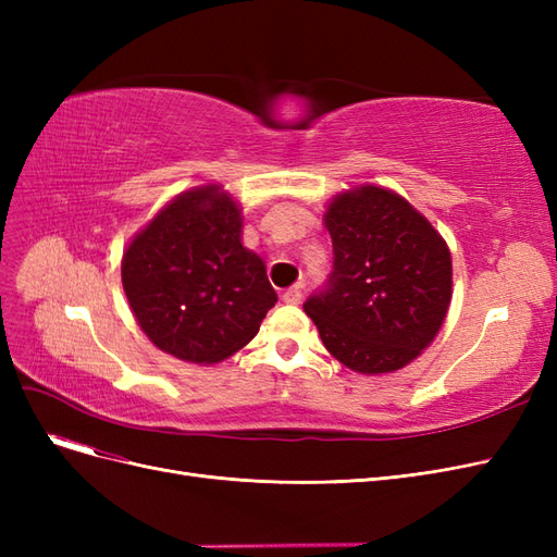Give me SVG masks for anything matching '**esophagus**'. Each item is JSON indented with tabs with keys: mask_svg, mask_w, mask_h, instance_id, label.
Instances as JSON below:
<instances>
[{
	"mask_svg": "<svg viewBox=\"0 0 557 557\" xmlns=\"http://www.w3.org/2000/svg\"><path fill=\"white\" fill-rule=\"evenodd\" d=\"M283 301H285V305H299V301H301V285H293V288L285 290Z\"/></svg>",
	"mask_w": 557,
	"mask_h": 557,
	"instance_id": "obj_1",
	"label": "esophagus"
}]
</instances>
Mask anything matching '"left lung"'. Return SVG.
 <instances>
[{"label": "left lung", "instance_id": "8db88e82", "mask_svg": "<svg viewBox=\"0 0 557 557\" xmlns=\"http://www.w3.org/2000/svg\"><path fill=\"white\" fill-rule=\"evenodd\" d=\"M334 246L325 293L305 301L332 358L358 374H391L440 334L453 297L448 244L407 199L364 183L323 213Z\"/></svg>", "mask_w": 557, "mask_h": 557}]
</instances>
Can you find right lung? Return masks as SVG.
Segmentation results:
<instances>
[{
	"label": "right lung",
	"instance_id": "right-lung-1",
	"mask_svg": "<svg viewBox=\"0 0 557 557\" xmlns=\"http://www.w3.org/2000/svg\"><path fill=\"white\" fill-rule=\"evenodd\" d=\"M242 232V205L209 183L166 201L134 234L121 262L123 290L156 348L215 364L258 334L278 297Z\"/></svg>",
	"mask_w": 557,
	"mask_h": 557
}]
</instances>
